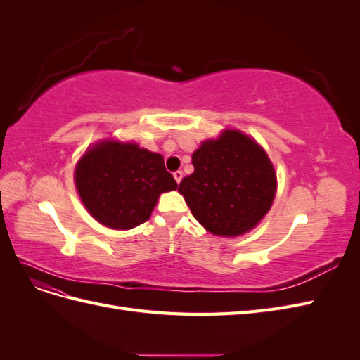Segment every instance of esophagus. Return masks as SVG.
<instances>
[{
    "label": "esophagus",
    "instance_id": "1",
    "mask_svg": "<svg viewBox=\"0 0 360 360\" xmlns=\"http://www.w3.org/2000/svg\"><path fill=\"white\" fill-rule=\"evenodd\" d=\"M172 176H174V179H176V181H177V183H180V181H181V179H183V172H181L180 169H177V171H174Z\"/></svg>",
    "mask_w": 360,
    "mask_h": 360
}]
</instances>
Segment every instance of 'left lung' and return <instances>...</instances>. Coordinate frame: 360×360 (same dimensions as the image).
I'll return each instance as SVG.
<instances>
[{
	"label": "left lung",
	"instance_id": "obj_1",
	"mask_svg": "<svg viewBox=\"0 0 360 360\" xmlns=\"http://www.w3.org/2000/svg\"><path fill=\"white\" fill-rule=\"evenodd\" d=\"M193 172L179 192L207 231L240 236L254 228L275 198L276 176L266 151L237 130H226L192 155Z\"/></svg>",
	"mask_w": 360,
	"mask_h": 360
}]
</instances>
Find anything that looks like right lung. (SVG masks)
I'll return each instance as SVG.
<instances>
[{"label":"right lung","instance_id":"add662e5","mask_svg":"<svg viewBox=\"0 0 360 360\" xmlns=\"http://www.w3.org/2000/svg\"><path fill=\"white\" fill-rule=\"evenodd\" d=\"M75 183L86 210L114 230L144 224L159 195L177 189L160 155L111 141L97 144L81 158Z\"/></svg>","mask_w":360,"mask_h":360}]
</instances>
